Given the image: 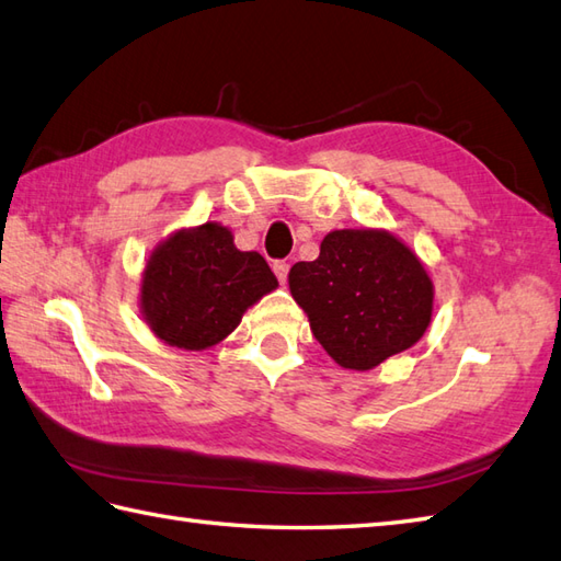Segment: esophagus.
I'll return each mask as SVG.
<instances>
[{"mask_svg": "<svg viewBox=\"0 0 561 561\" xmlns=\"http://www.w3.org/2000/svg\"><path fill=\"white\" fill-rule=\"evenodd\" d=\"M288 264H285V261H273V273H276V278L280 280V283H285L288 280Z\"/></svg>", "mask_w": 561, "mask_h": 561, "instance_id": "esophagus-1", "label": "esophagus"}]
</instances>
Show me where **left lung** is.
<instances>
[{
  "label": "left lung",
  "mask_w": 561,
  "mask_h": 561,
  "mask_svg": "<svg viewBox=\"0 0 561 561\" xmlns=\"http://www.w3.org/2000/svg\"><path fill=\"white\" fill-rule=\"evenodd\" d=\"M295 302L314 339L341 368L373 370L426 334L433 280L402 239L390 230H334L314 261L288 273Z\"/></svg>",
  "instance_id": "left-lung-1"
}]
</instances>
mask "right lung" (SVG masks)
Returning <instances> with one entry per match:
<instances>
[{"label": "right lung", "mask_w": 561, "mask_h": 561, "mask_svg": "<svg viewBox=\"0 0 561 561\" xmlns=\"http://www.w3.org/2000/svg\"><path fill=\"white\" fill-rule=\"evenodd\" d=\"M276 288L266 259L239 251L230 227L208 220L181 227L154 247L140 278V312L167 346L205 351Z\"/></svg>", "instance_id": "right-lung-1"}]
</instances>
